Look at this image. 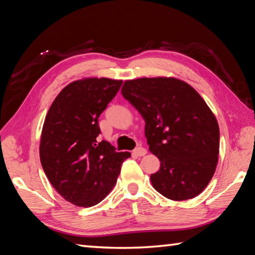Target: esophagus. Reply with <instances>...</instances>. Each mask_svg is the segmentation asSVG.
<instances>
[{"label":"esophagus","mask_w":255,"mask_h":255,"mask_svg":"<svg viewBox=\"0 0 255 255\" xmlns=\"http://www.w3.org/2000/svg\"><path fill=\"white\" fill-rule=\"evenodd\" d=\"M132 154H134L136 156H143L144 154H147V150L142 147H138L132 151Z\"/></svg>","instance_id":"34e87169"}]
</instances>
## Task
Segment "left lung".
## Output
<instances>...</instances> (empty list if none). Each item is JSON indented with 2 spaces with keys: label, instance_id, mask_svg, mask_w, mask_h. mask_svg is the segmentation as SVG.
<instances>
[{
  "label": "left lung",
  "instance_id": "left-lung-1",
  "mask_svg": "<svg viewBox=\"0 0 255 255\" xmlns=\"http://www.w3.org/2000/svg\"><path fill=\"white\" fill-rule=\"evenodd\" d=\"M122 95L143 118L149 150L160 160L150 180L172 200L202 193L218 163L219 126L214 113L191 85L176 78L127 80Z\"/></svg>",
  "mask_w": 255,
  "mask_h": 255
}]
</instances>
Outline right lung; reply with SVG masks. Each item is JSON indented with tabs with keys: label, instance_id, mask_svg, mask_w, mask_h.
Masks as SVG:
<instances>
[{
	"label": "right lung",
	"instance_id": "right-lung-1",
	"mask_svg": "<svg viewBox=\"0 0 255 255\" xmlns=\"http://www.w3.org/2000/svg\"><path fill=\"white\" fill-rule=\"evenodd\" d=\"M123 83L108 78L73 81L57 95L42 126L39 155L48 180L79 207L101 203L115 186L130 152L96 140L99 117Z\"/></svg>",
	"mask_w": 255,
	"mask_h": 255
}]
</instances>
